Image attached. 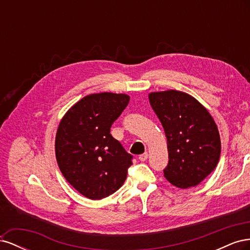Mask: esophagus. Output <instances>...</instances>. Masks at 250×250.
I'll use <instances>...</instances> for the list:
<instances>
[{
    "label": "esophagus",
    "mask_w": 250,
    "mask_h": 250,
    "mask_svg": "<svg viewBox=\"0 0 250 250\" xmlns=\"http://www.w3.org/2000/svg\"><path fill=\"white\" fill-rule=\"evenodd\" d=\"M147 158H148V153H147V152L143 153V154H141V155L139 156V160H140L141 162H145V161H147Z\"/></svg>",
    "instance_id": "obj_1"
}]
</instances>
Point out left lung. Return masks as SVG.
<instances>
[{
    "label": "left lung",
    "instance_id": "left-lung-1",
    "mask_svg": "<svg viewBox=\"0 0 250 250\" xmlns=\"http://www.w3.org/2000/svg\"><path fill=\"white\" fill-rule=\"evenodd\" d=\"M164 127L169 163L164 176L179 188L199 185L214 171L221 141L213 117L194 97L176 89L148 95Z\"/></svg>",
    "mask_w": 250,
    "mask_h": 250
}]
</instances>
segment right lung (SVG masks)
I'll use <instances>...</instances> for the list:
<instances>
[{
  "mask_svg": "<svg viewBox=\"0 0 250 250\" xmlns=\"http://www.w3.org/2000/svg\"><path fill=\"white\" fill-rule=\"evenodd\" d=\"M129 99L126 94H90L60 120L55 137L58 167L67 183L88 199L99 200L119 190L132 165V156L110 134Z\"/></svg>",
  "mask_w": 250,
  "mask_h": 250,
  "instance_id": "right-lung-1",
  "label": "right lung"
}]
</instances>
